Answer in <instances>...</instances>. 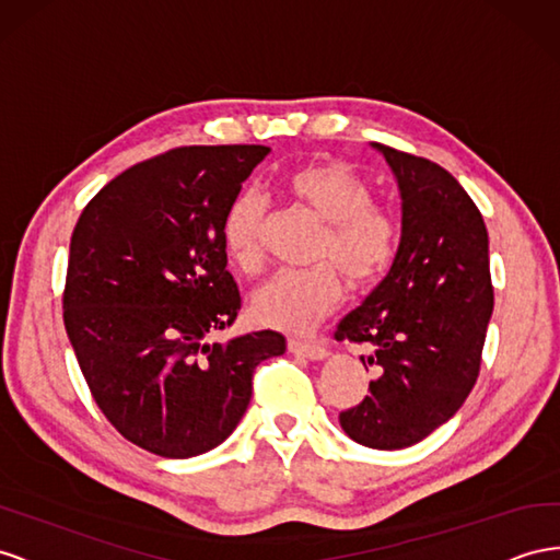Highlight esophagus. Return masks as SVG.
<instances>
[{"instance_id":"obj_1","label":"esophagus","mask_w":560,"mask_h":560,"mask_svg":"<svg viewBox=\"0 0 560 560\" xmlns=\"http://www.w3.org/2000/svg\"><path fill=\"white\" fill-rule=\"evenodd\" d=\"M290 351L294 355H304L308 360H325L327 358V349L323 343L301 341V339H290Z\"/></svg>"}]
</instances>
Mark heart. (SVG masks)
<instances>
[{
  "mask_svg": "<svg viewBox=\"0 0 560 560\" xmlns=\"http://www.w3.org/2000/svg\"><path fill=\"white\" fill-rule=\"evenodd\" d=\"M284 192L306 205L325 221L317 259L335 261L353 284L384 276L398 249V225L388 211L372 205V190L341 162H315L290 172ZM264 202L254 190H243L225 207L221 240L229 259L240 270L261 264ZM341 284L329 264L313 268H282L252 294V317L264 327L304 331L339 304Z\"/></svg>",
  "mask_w": 560,
  "mask_h": 560,
  "instance_id": "b5f03b06",
  "label": "heart"
}]
</instances>
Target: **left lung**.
Wrapping results in <instances>:
<instances>
[{
  "label": "left lung",
  "mask_w": 560,
  "mask_h": 560,
  "mask_svg": "<svg viewBox=\"0 0 560 560\" xmlns=\"http://www.w3.org/2000/svg\"><path fill=\"white\" fill-rule=\"evenodd\" d=\"M400 192V243L386 278L337 325L368 343L380 376L339 415L355 443L402 450L443 427L471 393L492 315L488 229L459 180L382 143ZM365 362V358H360Z\"/></svg>",
  "instance_id": "left-lung-1"
}]
</instances>
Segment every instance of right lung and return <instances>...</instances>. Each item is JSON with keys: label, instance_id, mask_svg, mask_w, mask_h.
<instances>
[{"label": "right lung", "instance_id": "add662e5", "mask_svg": "<svg viewBox=\"0 0 560 560\" xmlns=\"http://www.w3.org/2000/svg\"><path fill=\"white\" fill-rule=\"evenodd\" d=\"M270 148L190 145L136 164L101 188L70 240L63 320L101 412L167 459L229 438L280 331L229 341L240 292L225 270V207Z\"/></svg>", "mask_w": 560, "mask_h": 560}]
</instances>
